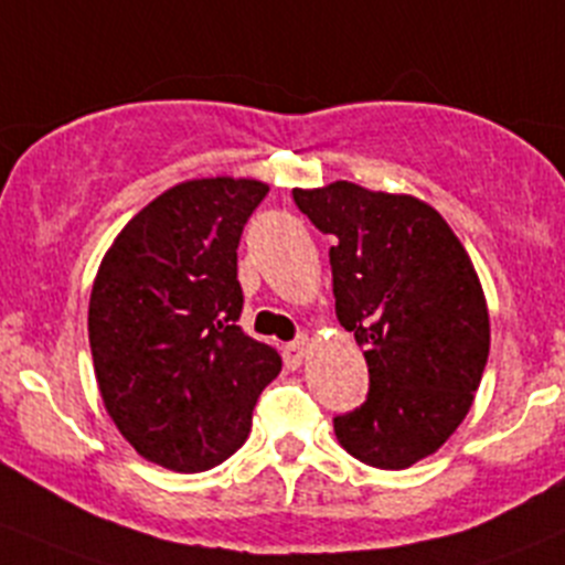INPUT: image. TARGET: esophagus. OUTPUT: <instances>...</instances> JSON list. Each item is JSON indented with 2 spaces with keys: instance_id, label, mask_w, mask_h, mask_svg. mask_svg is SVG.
Returning a JSON list of instances; mask_svg holds the SVG:
<instances>
[{
  "instance_id": "obj_1",
  "label": "esophagus",
  "mask_w": 565,
  "mask_h": 565,
  "mask_svg": "<svg viewBox=\"0 0 565 565\" xmlns=\"http://www.w3.org/2000/svg\"><path fill=\"white\" fill-rule=\"evenodd\" d=\"M308 349H310V338L308 335H299L297 341L288 343V347L282 349L286 366L288 369H299V366H302V360H305V354H308Z\"/></svg>"
}]
</instances>
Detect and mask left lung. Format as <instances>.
<instances>
[{
    "instance_id": "left-lung-1",
    "label": "left lung",
    "mask_w": 565,
    "mask_h": 565,
    "mask_svg": "<svg viewBox=\"0 0 565 565\" xmlns=\"http://www.w3.org/2000/svg\"><path fill=\"white\" fill-rule=\"evenodd\" d=\"M299 211L335 235L332 294L369 366V396L335 416V438L377 469L438 452L475 402L491 349L486 294L444 216L411 193L335 180L294 188Z\"/></svg>"
}]
</instances>
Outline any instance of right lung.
Segmentation results:
<instances>
[{"label":"right lung","mask_w":565,"mask_h":565,"mask_svg":"<svg viewBox=\"0 0 565 565\" xmlns=\"http://www.w3.org/2000/svg\"><path fill=\"white\" fill-rule=\"evenodd\" d=\"M268 185L202 177L127 222L99 263L88 338L102 402L141 458L207 471L249 435L260 391L282 369L246 335L238 241Z\"/></svg>","instance_id":"1"}]
</instances>
